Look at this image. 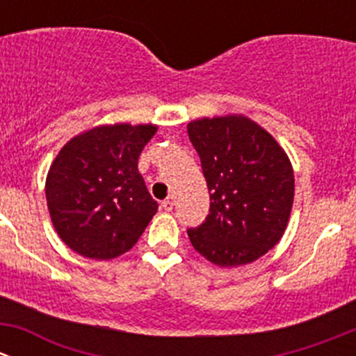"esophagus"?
I'll return each instance as SVG.
<instances>
[{"label":"esophagus","instance_id":"34e87169","mask_svg":"<svg viewBox=\"0 0 356 356\" xmlns=\"http://www.w3.org/2000/svg\"><path fill=\"white\" fill-rule=\"evenodd\" d=\"M174 204H175L174 196H170V198H167V200L163 201V203H161V207H163V210L172 211V210H174Z\"/></svg>","mask_w":356,"mask_h":356}]
</instances>
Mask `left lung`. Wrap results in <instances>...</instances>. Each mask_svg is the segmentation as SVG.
<instances>
[{
	"mask_svg": "<svg viewBox=\"0 0 356 356\" xmlns=\"http://www.w3.org/2000/svg\"><path fill=\"white\" fill-rule=\"evenodd\" d=\"M210 191V213L189 229L191 245L218 267H239L268 253L288 227L294 200L289 156L245 115L188 124Z\"/></svg>",
	"mask_w": 356,
	"mask_h": 356,
	"instance_id": "obj_1",
	"label": "left lung"
}]
</instances>
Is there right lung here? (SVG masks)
Instances as JSON below:
<instances>
[{"mask_svg": "<svg viewBox=\"0 0 356 356\" xmlns=\"http://www.w3.org/2000/svg\"><path fill=\"white\" fill-rule=\"evenodd\" d=\"M153 124L96 125L74 136L46 175L53 227L81 257L111 260L138 243L156 213L138 170Z\"/></svg>", "mask_w": 356, "mask_h": 356, "instance_id": "obj_1", "label": "right lung"}]
</instances>
